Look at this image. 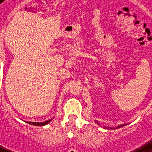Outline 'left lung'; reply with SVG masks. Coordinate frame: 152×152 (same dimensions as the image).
<instances>
[{
  "instance_id": "8db88e82",
  "label": "left lung",
  "mask_w": 152,
  "mask_h": 152,
  "mask_svg": "<svg viewBox=\"0 0 152 152\" xmlns=\"http://www.w3.org/2000/svg\"><path fill=\"white\" fill-rule=\"evenodd\" d=\"M126 126V125H121V126H117V127H116V128H113V127H108V129H117V128H120V127H121V126Z\"/></svg>"
}]
</instances>
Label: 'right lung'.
<instances>
[{"mask_svg": "<svg viewBox=\"0 0 152 152\" xmlns=\"http://www.w3.org/2000/svg\"><path fill=\"white\" fill-rule=\"evenodd\" d=\"M52 121L51 120H48V121H44V122H27L28 124L30 125H32V126H45V125H47L48 123H49Z\"/></svg>", "mask_w": 152, "mask_h": 152, "instance_id": "1", "label": "right lung"}]
</instances>
